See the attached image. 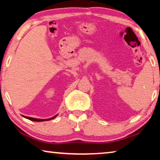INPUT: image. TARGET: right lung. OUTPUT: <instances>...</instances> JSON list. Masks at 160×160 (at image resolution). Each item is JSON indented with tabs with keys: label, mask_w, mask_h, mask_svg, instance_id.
<instances>
[{
	"label": "right lung",
	"mask_w": 160,
	"mask_h": 160,
	"mask_svg": "<svg viewBox=\"0 0 160 160\" xmlns=\"http://www.w3.org/2000/svg\"><path fill=\"white\" fill-rule=\"evenodd\" d=\"M24 118H26V119H28L29 120H31V121H33V122H44V121H48V120H51V119H53L57 117V115H56V116L51 117V118H49V119H36V118H33V117H26V116H23Z\"/></svg>",
	"instance_id": "right-lung-1"
}]
</instances>
